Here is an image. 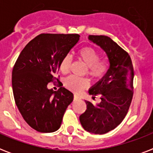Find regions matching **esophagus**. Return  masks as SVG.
Here are the masks:
<instances>
[{"label":"esophagus","mask_w":153,"mask_h":153,"mask_svg":"<svg viewBox=\"0 0 153 153\" xmlns=\"http://www.w3.org/2000/svg\"><path fill=\"white\" fill-rule=\"evenodd\" d=\"M80 98H80L79 96L76 95V94H74V101H78V100H79Z\"/></svg>","instance_id":"34e87169"}]
</instances>
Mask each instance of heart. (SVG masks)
<instances>
[{
  "instance_id": "obj_1",
  "label": "heart",
  "mask_w": 153,
  "mask_h": 153,
  "mask_svg": "<svg viewBox=\"0 0 153 153\" xmlns=\"http://www.w3.org/2000/svg\"><path fill=\"white\" fill-rule=\"evenodd\" d=\"M78 58L87 66V74L93 79L102 78L108 69L106 62L100 60V53L92 47H83L79 49ZM71 64V57L70 55H66L60 61V71L62 73H67L69 71ZM64 86L71 91L79 93L88 86V81L86 79L71 75L65 79Z\"/></svg>"
}]
</instances>
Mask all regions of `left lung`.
Here are the masks:
<instances>
[{
  "mask_svg": "<svg viewBox=\"0 0 153 153\" xmlns=\"http://www.w3.org/2000/svg\"><path fill=\"white\" fill-rule=\"evenodd\" d=\"M88 39L106 53L109 67L89 94L101 96V102L85 100L86 109L79 117L82 126L94 134H104L121 123L128 113L133 95V67L128 53L105 36H89Z\"/></svg>",
  "mask_w": 153,
  "mask_h": 153,
  "instance_id": "obj_1",
  "label": "left lung"
}]
</instances>
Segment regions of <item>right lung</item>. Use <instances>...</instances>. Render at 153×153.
I'll return each mask as SVG.
<instances>
[{
    "label": "right lung",
    "instance_id": "1",
    "mask_svg": "<svg viewBox=\"0 0 153 153\" xmlns=\"http://www.w3.org/2000/svg\"><path fill=\"white\" fill-rule=\"evenodd\" d=\"M79 37L78 34L39 35L25 46L13 67L12 85L16 105L35 130L52 133L61 126L74 95L62 86L54 91L48 88V84L59 81L55 75L60 61Z\"/></svg>",
    "mask_w": 153,
    "mask_h": 153
}]
</instances>
